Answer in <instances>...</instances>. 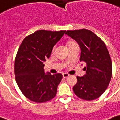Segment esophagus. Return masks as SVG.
Wrapping results in <instances>:
<instances>
[{
  "label": "esophagus",
  "mask_w": 120,
  "mask_h": 120,
  "mask_svg": "<svg viewBox=\"0 0 120 120\" xmlns=\"http://www.w3.org/2000/svg\"><path fill=\"white\" fill-rule=\"evenodd\" d=\"M62 75H63V77H64V78H67V77H68L70 76V75L68 74H67V73H64L62 74Z\"/></svg>",
  "instance_id": "34e87169"
}]
</instances>
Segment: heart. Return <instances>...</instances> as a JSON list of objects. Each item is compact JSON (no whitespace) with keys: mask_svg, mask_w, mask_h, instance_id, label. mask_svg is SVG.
I'll list each match as a JSON object with an SVG mask.
<instances>
[{"mask_svg":"<svg viewBox=\"0 0 120 120\" xmlns=\"http://www.w3.org/2000/svg\"><path fill=\"white\" fill-rule=\"evenodd\" d=\"M75 46H77V44L75 42H74V41H70L68 43V47H69V49ZM54 50H55V47H54L53 49H52V52H54Z\"/></svg>","mask_w":120,"mask_h":120,"instance_id":"b5f03b06","label":"heart"}]
</instances>
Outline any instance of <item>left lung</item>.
<instances>
[{
    "label": "left lung",
    "mask_w": 120,
    "mask_h": 120,
    "mask_svg": "<svg viewBox=\"0 0 120 120\" xmlns=\"http://www.w3.org/2000/svg\"><path fill=\"white\" fill-rule=\"evenodd\" d=\"M65 34L76 41L81 48L80 62L86 64V74L77 76L74 93L85 101H93L104 93L110 82L112 64L105 43L86 29L67 31Z\"/></svg>",
    "instance_id": "8db88e82"
}]
</instances>
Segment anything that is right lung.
<instances>
[{"mask_svg":"<svg viewBox=\"0 0 120 120\" xmlns=\"http://www.w3.org/2000/svg\"><path fill=\"white\" fill-rule=\"evenodd\" d=\"M65 32L39 30L20 45L14 62L15 78L20 91L30 101L45 102L56 96L62 74H45L43 62Z\"/></svg>","mask_w":120,"mask_h":120,"instance_id":"1","label":"right lung"}]
</instances>
